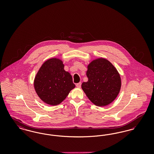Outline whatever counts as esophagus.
Returning <instances> with one entry per match:
<instances>
[{
	"label": "esophagus",
	"mask_w": 154,
	"mask_h": 154,
	"mask_svg": "<svg viewBox=\"0 0 154 154\" xmlns=\"http://www.w3.org/2000/svg\"><path fill=\"white\" fill-rule=\"evenodd\" d=\"M81 82H79V83H77V84H76V87H77V88H81Z\"/></svg>",
	"instance_id": "34e87169"
}]
</instances>
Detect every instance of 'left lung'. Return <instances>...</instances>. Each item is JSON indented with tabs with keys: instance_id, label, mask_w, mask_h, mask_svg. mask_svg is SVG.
Masks as SVG:
<instances>
[{
	"instance_id": "left-lung-1",
	"label": "left lung",
	"mask_w": 154,
	"mask_h": 154,
	"mask_svg": "<svg viewBox=\"0 0 154 154\" xmlns=\"http://www.w3.org/2000/svg\"><path fill=\"white\" fill-rule=\"evenodd\" d=\"M87 82L81 87L88 99L97 106H105L117 97L121 87V77L108 60H94L88 66Z\"/></svg>"
}]
</instances>
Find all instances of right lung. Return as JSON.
Listing matches in <instances>:
<instances>
[{
	"instance_id": "right-lung-1",
	"label": "right lung",
	"mask_w": 154,
	"mask_h": 154,
	"mask_svg": "<svg viewBox=\"0 0 154 154\" xmlns=\"http://www.w3.org/2000/svg\"><path fill=\"white\" fill-rule=\"evenodd\" d=\"M37 95L52 106L60 104L75 88L72 77L64 70L61 60L51 58L45 61L38 71L34 81Z\"/></svg>"
}]
</instances>
